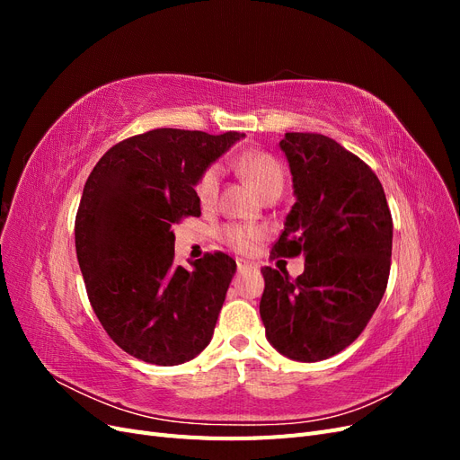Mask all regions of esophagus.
<instances>
[{
    "label": "esophagus",
    "mask_w": 460,
    "mask_h": 460,
    "mask_svg": "<svg viewBox=\"0 0 460 460\" xmlns=\"http://www.w3.org/2000/svg\"><path fill=\"white\" fill-rule=\"evenodd\" d=\"M253 269H255V267H253L252 262H247V261H243V259H240V261H238V272H240V274L249 272V270H253Z\"/></svg>",
    "instance_id": "1"
}]
</instances>
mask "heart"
I'll return each mask as SVG.
<instances>
[{
  "mask_svg": "<svg viewBox=\"0 0 460 460\" xmlns=\"http://www.w3.org/2000/svg\"><path fill=\"white\" fill-rule=\"evenodd\" d=\"M242 174L249 180L261 198L267 196L270 191H282L284 188V171L280 163L267 153L252 151L238 161ZM222 169L218 164H211L208 169L199 176L196 184V198L203 207H211L218 196ZM226 242L240 253H249L261 238V232L255 228H243V226H228L225 230Z\"/></svg>",
  "mask_w": 460,
  "mask_h": 460,
  "instance_id": "1",
  "label": "heart"
}]
</instances>
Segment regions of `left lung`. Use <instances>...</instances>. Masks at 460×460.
Here are the masks:
<instances>
[{"mask_svg":"<svg viewBox=\"0 0 460 460\" xmlns=\"http://www.w3.org/2000/svg\"><path fill=\"white\" fill-rule=\"evenodd\" d=\"M280 149L296 203L272 247L305 257L296 280L261 269V318L278 353L316 363L343 351L384 297L392 264L394 220L370 166L323 134L288 132Z\"/></svg>","mask_w":460,"mask_h":460,"instance_id":"8db88e82","label":"left lung"}]
</instances>
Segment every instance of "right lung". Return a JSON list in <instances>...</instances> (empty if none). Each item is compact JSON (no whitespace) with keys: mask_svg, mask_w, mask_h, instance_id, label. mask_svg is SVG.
Here are the masks:
<instances>
[{"mask_svg":"<svg viewBox=\"0 0 460 460\" xmlns=\"http://www.w3.org/2000/svg\"><path fill=\"white\" fill-rule=\"evenodd\" d=\"M245 134L157 128L97 161L76 213V257L93 313L120 349L159 367L198 357L213 338L235 261L174 264L172 226L199 217V176Z\"/></svg>","mask_w":460,"mask_h":460,"instance_id":"add662e5","label":"right lung"}]
</instances>
